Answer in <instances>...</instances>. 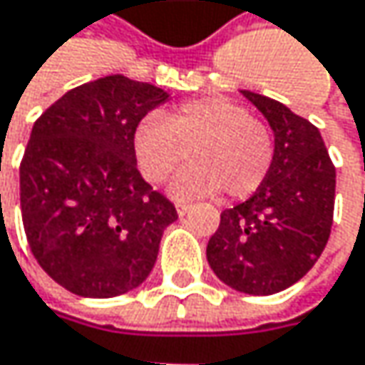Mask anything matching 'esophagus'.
Masks as SVG:
<instances>
[{
  "label": "esophagus",
  "instance_id": "esophagus-1",
  "mask_svg": "<svg viewBox=\"0 0 365 365\" xmlns=\"http://www.w3.org/2000/svg\"><path fill=\"white\" fill-rule=\"evenodd\" d=\"M175 209H178V213H180V215H185V213H190V211H192V205H187V202H178V205H175Z\"/></svg>",
  "mask_w": 365,
  "mask_h": 365
}]
</instances>
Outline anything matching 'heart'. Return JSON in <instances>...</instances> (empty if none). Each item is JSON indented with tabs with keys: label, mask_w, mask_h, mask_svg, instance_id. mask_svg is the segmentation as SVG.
<instances>
[{
	"label": "heart",
	"mask_w": 365,
	"mask_h": 365,
	"mask_svg": "<svg viewBox=\"0 0 365 365\" xmlns=\"http://www.w3.org/2000/svg\"><path fill=\"white\" fill-rule=\"evenodd\" d=\"M190 152L196 160L173 178L175 196L224 190L230 198H245L268 178L274 143L266 122L226 97L190 99L167 118H143L133 133L135 163L148 182L167 180Z\"/></svg>",
	"instance_id": "b5f03b06"
}]
</instances>
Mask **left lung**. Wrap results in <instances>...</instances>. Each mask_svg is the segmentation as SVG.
<instances>
[{
  "label": "left lung",
  "mask_w": 365,
  "mask_h": 365,
  "mask_svg": "<svg viewBox=\"0 0 365 365\" xmlns=\"http://www.w3.org/2000/svg\"><path fill=\"white\" fill-rule=\"evenodd\" d=\"M241 93L268 120L274 158L254 196L222 211L207 259L228 287L270 296L300 281L326 250L336 169L317 126L270 97Z\"/></svg>",
  "instance_id": "obj_1"
}]
</instances>
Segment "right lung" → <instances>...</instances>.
I'll list each match as a JSON object with an SVG mask.
<instances>
[{"label": "right lung", "instance_id": "obj_1", "mask_svg": "<svg viewBox=\"0 0 365 365\" xmlns=\"http://www.w3.org/2000/svg\"><path fill=\"white\" fill-rule=\"evenodd\" d=\"M167 93L120 73L65 93L34 124L21 163V211L37 264L65 289L113 298L154 268L178 220L137 171L133 133Z\"/></svg>", "mask_w": 365, "mask_h": 365}]
</instances>
